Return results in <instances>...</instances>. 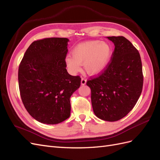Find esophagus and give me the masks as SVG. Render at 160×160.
I'll return each mask as SVG.
<instances>
[{
	"label": "esophagus",
	"mask_w": 160,
	"mask_h": 160,
	"mask_svg": "<svg viewBox=\"0 0 160 160\" xmlns=\"http://www.w3.org/2000/svg\"><path fill=\"white\" fill-rule=\"evenodd\" d=\"M86 82H87V80H86L85 79L82 78L81 80V84L82 85H85Z\"/></svg>",
	"instance_id": "esophagus-1"
}]
</instances>
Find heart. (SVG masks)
<instances>
[{
  "label": "heart",
  "mask_w": 160,
  "mask_h": 160,
  "mask_svg": "<svg viewBox=\"0 0 160 160\" xmlns=\"http://www.w3.org/2000/svg\"><path fill=\"white\" fill-rule=\"evenodd\" d=\"M67 56L65 63L67 68L76 73L80 70V65H83L87 73L95 75L102 71L108 66L112 55V47L108 42L99 40L89 41L77 45Z\"/></svg>",
  "instance_id": "heart-1"
}]
</instances>
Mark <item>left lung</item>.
Instances as JSON below:
<instances>
[{
  "label": "left lung",
  "instance_id": "1",
  "mask_svg": "<svg viewBox=\"0 0 160 160\" xmlns=\"http://www.w3.org/2000/svg\"><path fill=\"white\" fill-rule=\"evenodd\" d=\"M115 49L106 69L87 82L91 104L98 118L115 122L127 115L136 104L143 83L138 51L124 37H108Z\"/></svg>",
  "mask_w": 160,
  "mask_h": 160
}]
</instances>
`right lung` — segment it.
<instances>
[{
	"label": "right lung",
	"instance_id": "1",
	"mask_svg": "<svg viewBox=\"0 0 160 160\" xmlns=\"http://www.w3.org/2000/svg\"><path fill=\"white\" fill-rule=\"evenodd\" d=\"M69 40L47 38L28 47L18 68V86L27 111L38 122L57 124L69 118L70 98L81 78L69 75L65 57Z\"/></svg>",
	"mask_w": 160,
	"mask_h": 160
}]
</instances>
